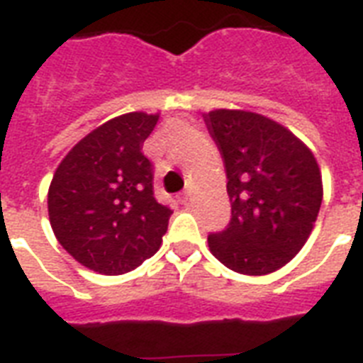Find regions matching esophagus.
<instances>
[{"label":"esophagus","mask_w":363,"mask_h":363,"mask_svg":"<svg viewBox=\"0 0 363 363\" xmlns=\"http://www.w3.org/2000/svg\"><path fill=\"white\" fill-rule=\"evenodd\" d=\"M188 199H190V188H184V190L179 194V201H181V203H188Z\"/></svg>","instance_id":"1"}]
</instances>
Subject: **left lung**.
Wrapping results in <instances>:
<instances>
[{
	"label": "left lung",
	"instance_id": "8db88e82",
	"mask_svg": "<svg viewBox=\"0 0 363 363\" xmlns=\"http://www.w3.org/2000/svg\"><path fill=\"white\" fill-rule=\"evenodd\" d=\"M228 177L232 218L211 233L213 256L242 275L286 265L309 239L322 203L315 156L292 131L248 111L205 115Z\"/></svg>",
	"mask_w": 363,
	"mask_h": 363
}]
</instances>
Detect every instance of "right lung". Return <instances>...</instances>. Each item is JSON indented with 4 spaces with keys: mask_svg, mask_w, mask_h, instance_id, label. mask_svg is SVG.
I'll list each match as a JSON object with an SVG mask.
<instances>
[{
    "mask_svg": "<svg viewBox=\"0 0 363 363\" xmlns=\"http://www.w3.org/2000/svg\"><path fill=\"white\" fill-rule=\"evenodd\" d=\"M158 115L128 113L71 148L48 188L60 245L101 275H122L162 245L173 211L154 198V165L141 152Z\"/></svg>",
    "mask_w": 363,
    "mask_h": 363,
    "instance_id": "obj_1",
    "label": "right lung"
}]
</instances>
